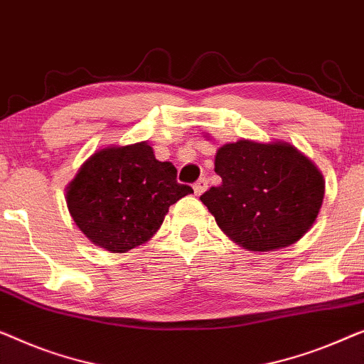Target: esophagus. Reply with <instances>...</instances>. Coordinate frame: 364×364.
Returning a JSON list of instances; mask_svg holds the SVG:
<instances>
[{
  "mask_svg": "<svg viewBox=\"0 0 364 364\" xmlns=\"http://www.w3.org/2000/svg\"><path fill=\"white\" fill-rule=\"evenodd\" d=\"M207 187H208L207 178L200 177L198 181L193 183V192H195V195H202L205 191H207Z\"/></svg>",
  "mask_w": 364,
  "mask_h": 364,
  "instance_id": "obj_1",
  "label": "esophagus"
}]
</instances>
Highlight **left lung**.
<instances>
[{
  "mask_svg": "<svg viewBox=\"0 0 364 364\" xmlns=\"http://www.w3.org/2000/svg\"><path fill=\"white\" fill-rule=\"evenodd\" d=\"M221 177L200 200L221 230L251 251L296 243L310 230L323 202L325 182L307 157L286 143L241 139L215 157Z\"/></svg>",
  "mask_w": 364,
  "mask_h": 364,
  "instance_id": "1",
  "label": "left lung"
}]
</instances>
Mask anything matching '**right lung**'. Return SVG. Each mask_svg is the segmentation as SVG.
Segmentation results:
<instances>
[{"instance_id":"right-lung-1","label":"right lung","mask_w":364,"mask_h":364,"mask_svg":"<svg viewBox=\"0 0 364 364\" xmlns=\"http://www.w3.org/2000/svg\"><path fill=\"white\" fill-rule=\"evenodd\" d=\"M188 193L192 187L177 182L171 162L136 143L95 152L68 186L67 207L95 245L126 252L146 243L171 205Z\"/></svg>"}]
</instances>
